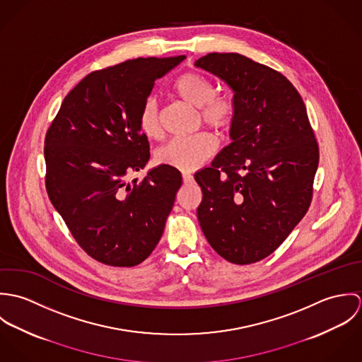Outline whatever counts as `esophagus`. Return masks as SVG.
<instances>
[{"label": "esophagus", "mask_w": 362, "mask_h": 362, "mask_svg": "<svg viewBox=\"0 0 362 362\" xmlns=\"http://www.w3.org/2000/svg\"><path fill=\"white\" fill-rule=\"evenodd\" d=\"M182 181H184L185 184H189V182L194 181V175L189 174V173H182Z\"/></svg>", "instance_id": "1"}]
</instances>
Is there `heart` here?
<instances>
[{
    "label": "heart",
    "instance_id": "heart-1",
    "mask_svg": "<svg viewBox=\"0 0 362 362\" xmlns=\"http://www.w3.org/2000/svg\"><path fill=\"white\" fill-rule=\"evenodd\" d=\"M175 93L185 102L201 108V118L210 128L226 131L234 118V104L224 98L217 96L213 83L199 72H187L181 75L175 85ZM139 129L148 138L161 136L160 110L156 98H148L138 117ZM217 151V141L209 132L175 138L161 146L156 152V160L160 164L174 167L184 173H191L204 165Z\"/></svg>",
    "mask_w": 362,
    "mask_h": 362
}]
</instances>
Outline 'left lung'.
<instances>
[{
	"label": "left lung",
	"mask_w": 362,
	"mask_h": 362,
	"mask_svg": "<svg viewBox=\"0 0 362 362\" xmlns=\"http://www.w3.org/2000/svg\"><path fill=\"white\" fill-rule=\"evenodd\" d=\"M197 66L233 90L231 144L195 174L198 220L210 247L235 264L269 257L308 211L319 148L305 104L280 72L237 52Z\"/></svg>",
	"instance_id": "8db88e82"
}]
</instances>
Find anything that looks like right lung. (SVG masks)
Segmentation results:
<instances>
[{"label": "right lung", "instance_id": "1", "mask_svg": "<svg viewBox=\"0 0 362 362\" xmlns=\"http://www.w3.org/2000/svg\"><path fill=\"white\" fill-rule=\"evenodd\" d=\"M185 55L135 58L86 75L64 99L45 141L46 188L79 247L98 262L131 267L161 238L182 184L170 165L138 181L149 161L139 129L142 104L156 79Z\"/></svg>", "mask_w": 362, "mask_h": 362}]
</instances>
